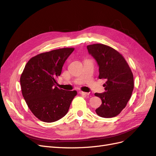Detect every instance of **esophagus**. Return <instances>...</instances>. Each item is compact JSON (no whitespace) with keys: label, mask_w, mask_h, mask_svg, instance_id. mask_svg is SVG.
I'll return each mask as SVG.
<instances>
[{"label":"esophagus","mask_w":156,"mask_h":156,"mask_svg":"<svg viewBox=\"0 0 156 156\" xmlns=\"http://www.w3.org/2000/svg\"><path fill=\"white\" fill-rule=\"evenodd\" d=\"M79 94L82 95H86H86H89L88 93L84 92V91H79Z\"/></svg>","instance_id":"34e87169"}]
</instances>
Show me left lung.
I'll list each match as a JSON object with an SVG mask.
<instances>
[{
    "instance_id": "1",
    "label": "left lung",
    "mask_w": 156,
    "mask_h": 156,
    "mask_svg": "<svg viewBox=\"0 0 156 156\" xmlns=\"http://www.w3.org/2000/svg\"><path fill=\"white\" fill-rule=\"evenodd\" d=\"M87 49L98 64L99 78L106 80L105 92L95 94L102 101L95 112L101 117H114L125 108L131 97L133 74L123 56L113 48L96 43L87 45Z\"/></svg>"
}]
</instances>
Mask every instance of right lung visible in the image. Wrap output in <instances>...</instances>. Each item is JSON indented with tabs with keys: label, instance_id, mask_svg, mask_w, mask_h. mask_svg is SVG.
<instances>
[{
	"label": "right lung",
	"instance_id": "1",
	"mask_svg": "<svg viewBox=\"0 0 156 156\" xmlns=\"http://www.w3.org/2000/svg\"><path fill=\"white\" fill-rule=\"evenodd\" d=\"M74 48L40 53L29 60L20 77L22 93L32 113L45 122L57 121L68 113L77 91L55 86L64 63Z\"/></svg>",
	"mask_w": 156,
	"mask_h": 156
}]
</instances>
